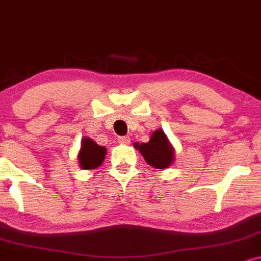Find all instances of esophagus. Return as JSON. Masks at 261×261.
Listing matches in <instances>:
<instances>
[{
	"mask_svg": "<svg viewBox=\"0 0 261 261\" xmlns=\"http://www.w3.org/2000/svg\"><path fill=\"white\" fill-rule=\"evenodd\" d=\"M118 142L121 143V144H128V143H130V137H128V136L118 137Z\"/></svg>",
	"mask_w": 261,
	"mask_h": 261,
	"instance_id": "obj_1",
	"label": "esophagus"
}]
</instances>
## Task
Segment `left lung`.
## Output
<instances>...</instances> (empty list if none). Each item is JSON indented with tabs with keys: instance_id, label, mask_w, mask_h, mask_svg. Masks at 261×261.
I'll return each instance as SVG.
<instances>
[{
	"instance_id": "left-lung-1",
	"label": "left lung",
	"mask_w": 261,
	"mask_h": 261,
	"mask_svg": "<svg viewBox=\"0 0 261 261\" xmlns=\"http://www.w3.org/2000/svg\"><path fill=\"white\" fill-rule=\"evenodd\" d=\"M134 146L140 149L146 162L153 168L165 169L174 161V149L163 130L154 131L147 143H136Z\"/></svg>"
}]
</instances>
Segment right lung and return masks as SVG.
Listing matches in <instances>:
<instances>
[{
  "instance_id": "add662e5",
  "label": "right lung",
  "mask_w": 261,
  "mask_h": 261,
  "mask_svg": "<svg viewBox=\"0 0 261 261\" xmlns=\"http://www.w3.org/2000/svg\"><path fill=\"white\" fill-rule=\"evenodd\" d=\"M106 148L98 146L91 139L85 137L81 142V149L79 153V163L83 169H96L102 164L106 156Z\"/></svg>"
}]
</instances>
